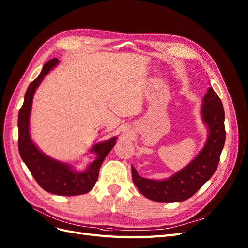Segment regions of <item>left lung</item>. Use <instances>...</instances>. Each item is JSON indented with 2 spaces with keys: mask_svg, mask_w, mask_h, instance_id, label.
I'll list each match as a JSON object with an SVG mask.
<instances>
[{
  "mask_svg": "<svg viewBox=\"0 0 248 248\" xmlns=\"http://www.w3.org/2000/svg\"><path fill=\"white\" fill-rule=\"evenodd\" d=\"M201 117L207 128L206 142L183 169L168 178L156 181L141 177L132 166V181L144 197L161 203L185 201L216 172L225 146L226 130L224 107L212 87L202 99Z\"/></svg>",
  "mask_w": 248,
  "mask_h": 248,
  "instance_id": "obj_1",
  "label": "left lung"
}]
</instances>
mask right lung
Here are the masks:
<instances>
[{
  "label": "right lung",
  "instance_id": "1",
  "mask_svg": "<svg viewBox=\"0 0 248 248\" xmlns=\"http://www.w3.org/2000/svg\"><path fill=\"white\" fill-rule=\"evenodd\" d=\"M53 58L43 66L40 75L28 87L18 113V150L22 161L43 190L61 196H77L88 193L97 182L99 168L115 146L117 136L94 144L90 153L96 156L85 170L78 171L74 165L56 160L43 153L32 141L30 132V117L32 98L44 77L58 64Z\"/></svg>",
  "mask_w": 248,
  "mask_h": 248
}]
</instances>
